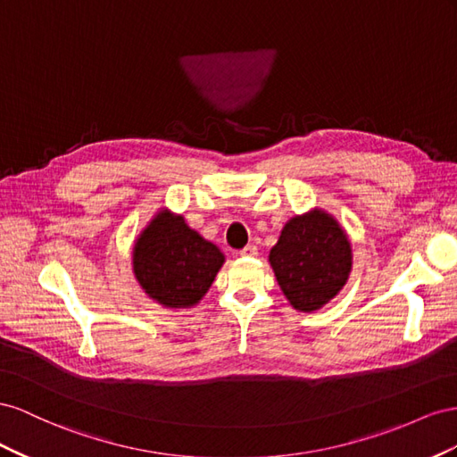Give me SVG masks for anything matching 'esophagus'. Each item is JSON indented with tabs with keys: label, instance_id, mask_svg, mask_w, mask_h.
Returning a JSON list of instances; mask_svg holds the SVG:
<instances>
[{
	"label": "esophagus",
	"instance_id": "obj_1",
	"mask_svg": "<svg viewBox=\"0 0 457 457\" xmlns=\"http://www.w3.org/2000/svg\"><path fill=\"white\" fill-rule=\"evenodd\" d=\"M239 254L245 256V258H251V256H256V254H258V249H256L254 245H246L243 251H239Z\"/></svg>",
	"mask_w": 457,
	"mask_h": 457
}]
</instances>
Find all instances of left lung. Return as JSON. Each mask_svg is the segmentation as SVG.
Returning <instances> with one entry per match:
<instances>
[{"label":"left lung","mask_w":457,"mask_h":457,"mask_svg":"<svg viewBox=\"0 0 457 457\" xmlns=\"http://www.w3.org/2000/svg\"><path fill=\"white\" fill-rule=\"evenodd\" d=\"M270 264L291 306L314 312L346 285L352 246L338 221L314 208L287 221L270 251Z\"/></svg>","instance_id":"1"}]
</instances>
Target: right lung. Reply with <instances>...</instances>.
<instances>
[{
	"mask_svg": "<svg viewBox=\"0 0 457 457\" xmlns=\"http://www.w3.org/2000/svg\"><path fill=\"white\" fill-rule=\"evenodd\" d=\"M224 254L191 229L184 216L159 211L134 245L136 279L164 308H191L211 289Z\"/></svg>",
	"mask_w": 457,
	"mask_h": 457,
	"instance_id": "1",
	"label": "right lung"
}]
</instances>
